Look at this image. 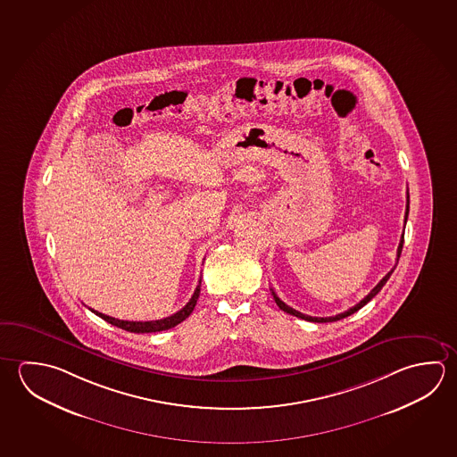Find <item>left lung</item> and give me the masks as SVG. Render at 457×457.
Returning a JSON list of instances; mask_svg holds the SVG:
<instances>
[{"mask_svg":"<svg viewBox=\"0 0 457 457\" xmlns=\"http://www.w3.org/2000/svg\"><path fill=\"white\" fill-rule=\"evenodd\" d=\"M408 215L409 194L408 204H406V215H404V223L408 221ZM403 244H404V232L401 234L400 245H398V252H396V264H398V260H400L401 250H403ZM395 268H396V266H395ZM395 268H393L392 271H388L386 274H385L384 279L380 280V282L377 284L376 287L372 288V290L369 292L368 295L364 296V298L361 300L360 303L354 304L353 308L346 310L345 312H340V314H336V316H328V318H314V316H308V314H303V312H296V310L290 308L288 304L284 303V302L280 300L279 296H278V294L274 292V288H271V294L272 296H274V302L278 303V306H279L282 312H288V314H292V316H296V318H300V320H310V322H334V320H344V318L350 316V314H353V312H358V310H361L364 304L368 303V302H370V300H372V298H374V296H376L377 294L382 290V287H384L385 284H386V280L390 279V276H392V272L395 271Z\"/></svg>","mask_w":457,"mask_h":457,"instance_id":"obj_1","label":"left lung"}]
</instances>
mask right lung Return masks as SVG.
Returning a JSON list of instances; mask_svg holds the SVG:
<instances>
[{"mask_svg": "<svg viewBox=\"0 0 457 457\" xmlns=\"http://www.w3.org/2000/svg\"><path fill=\"white\" fill-rule=\"evenodd\" d=\"M201 280L199 279V286L195 287L194 290L193 296H191V300L186 303L185 308H181L179 312H175V314H171L169 318H163V320H115V318H111V316H107V314H103V312H95V310H91V312H95L96 316L99 318H103V320H107L109 324H112V326H117V328H123V330H129V332H135V334H147V332H161V330H167V328H175L178 326L179 322H183V320L193 312L194 306L197 303V298L201 295Z\"/></svg>", "mask_w": 457, "mask_h": 457, "instance_id": "obj_1", "label": "right lung"}]
</instances>
